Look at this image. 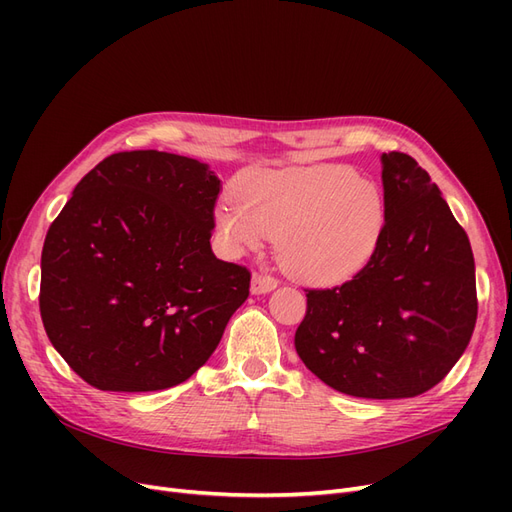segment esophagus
<instances>
[{
	"label": "esophagus",
	"mask_w": 512,
	"mask_h": 512,
	"mask_svg": "<svg viewBox=\"0 0 512 512\" xmlns=\"http://www.w3.org/2000/svg\"><path fill=\"white\" fill-rule=\"evenodd\" d=\"M250 288H252V294H267V292H271V290L277 288V280H275V277H271V275L254 273V275H252Z\"/></svg>",
	"instance_id": "34e87169"
}]
</instances>
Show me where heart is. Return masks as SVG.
I'll return each mask as SVG.
<instances>
[{
  "label": "heart",
  "mask_w": 512,
  "mask_h": 512,
  "mask_svg": "<svg viewBox=\"0 0 512 512\" xmlns=\"http://www.w3.org/2000/svg\"><path fill=\"white\" fill-rule=\"evenodd\" d=\"M235 194L215 211L226 250L239 256L275 237L277 258L305 282L348 280L382 239L380 185L342 164L252 170L239 179Z\"/></svg>",
  "instance_id": "1"
}]
</instances>
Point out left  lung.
<instances>
[{"instance_id": "1", "label": "left lung", "mask_w": 512, "mask_h": 512, "mask_svg": "<svg viewBox=\"0 0 512 512\" xmlns=\"http://www.w3.org/2000/svg\"><path fill=\"white\" fill-rule=\"evenodd\" d=\"M386 220L376 254L350 282L307 290L294 333L305 367L365 399L416 397L466 352L476 324L470 239L427 170L382 153Z\"/></svg>"}]
</instances>
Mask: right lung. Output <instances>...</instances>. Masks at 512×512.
Listing matches in <instances>:
<instances>
[{"instance_id":"right-lung-1","label":"right lung","mask_w":512,"mask_h":512,"mask_svg":"<svg viewBox=\"0 0 512 512\" xmlns=\"http://www.w3.org/2000/svg\"><path fill=\"white\" fill-rule=\"evenodd\" d=\"M222 190L209 164L121 151L79 181L46 232L40 314L53 348L100 391L188 380L250 294V271L215 258Z\"/></svg>"}]
</instances>
